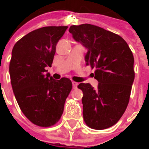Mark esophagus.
Listing matches in <instances>:
<instances>
[{
    "instance_id": "1",
    "label": "esophagus",
    "mask_w": 149,
    "mask_h": 149,
    "mask_svg": "<svg viewBox=\"0 0 149 149\" xmlns=\"http://www.w3.org/2000/svg\"><path fill=\"white\" fill-rule=\"evenodd\" d=\"M78 83H77V82H72V87H73V88H77V86H78Z\"/></svg>"
}]
</instances>
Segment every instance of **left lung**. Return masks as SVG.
Here are the masks:
<instances>
[{
  "mask_svg": "<svg viewBox=\"0 0 149 149\" xmlns=\"http://www.w3.org/2000/svg\"><path fill=\"white\" fill-rule=\"evenodd\" d=\"M76 42L87 49L85 62L96 68L97 88L81 83L83 115L88 127L103 130L120 120L129 102L134 79V56L120 36L90 24L70 26Z\"/></svg>",
  "mask_w": 149,
  "mask_h": 149,
  "instance_id": "left-lung-1",
  "label": "left lung"
}]
</instances>
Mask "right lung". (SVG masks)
<instances>
[{
	"label": "right lung",
	"instance_id": "add662e5",
	"mask_svg": "<svg viewBox=\"0 0 149 149\" xmlns=\"http://www.w3.org/2000/svg\"><path fill=\"white\" fill-rule=\"evenodd\" d=\"M67 26L36 29L16 42L9 65L13 92L22 113L40 127L58 122L72 90V82L56 80L45 67L52 66L56 46Z\"/></svg>",
	"mask_w": 149,
	"mask_h": 149
}]
</instances>
